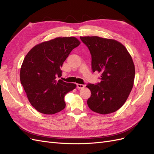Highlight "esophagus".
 I'll return each instance as SVG.
<instances>
[{"label":"esophagus","instance_id":"1","mask_svg":"<svg viewBox=\"0 0 154 154\" xmlns=\"http://www.w3.org/2000/svg\"><path fill=\"white\" fill-rule=\"evenodd\" d=\"M84 87H85L84 85L79 84V83H78V84H77V88H78V89H82V88H83Z\"/></svg>","mask_w":154,"mask_h":154}]
</instances>
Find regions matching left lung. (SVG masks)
I'll use <instances>...</instances> for the list:
<instances>
[{"instance_id": "obj_1", "label": "left lung", "mask_w": 154, "mask_h": 154, "mask_svg": "<svg viewBox=\"0 0 154 154\" xmlns=\"http://www.w3.org/2000/svg\"><path fill=\"white\" fill-rule=\"evenodd\" d=\"M90 51L93 72L101 73V82L88 84L91 96L89 109L101 114L114 112L122 107L131 92L135 66L131 55L119 42L99 36H80Z\"/></svg>"}]
</instances>
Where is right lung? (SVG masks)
Wrapping results in <instances>:
<instances>
[{"label":"right lung","mask_w":154,"mask_h":154,"mask_svg":"<svg viewBox=\"0 0 154 154\" xmlns=\"http://www.w3.org/2000/svg\"><path fill=\"white\" fill-rule=\"evenodd\" d=\"M80 44L75 37H58L36 45L25 57L20 71L21 84L34 108L54 114L66 107L64 97L76 88L74 83L57 80L62 76L65 60Z\"/></svg>","instance_id":"obj_1"}]
</instances>
